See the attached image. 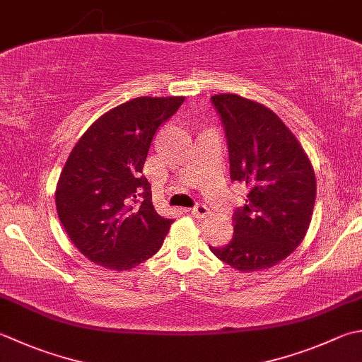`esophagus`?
<instances>
[{
    "instance_id": "34e87169",
    "label": "esophagus",
    "mask_w": 362,
    "mask_h": 362,
    "mask_svg": "<svg viewBox=\"0 0 362 362\" xmlns=\"http://www.w3.org/2000/svg\"><path fill=\"white\" fill-rule=\"evenodd\" d=\"M189 211H191V215H193L194 218H199V219L207 218L210 215V210H209V207L205 204H196L194 207L191 209Z\"/></svg>"
}]
</instances>
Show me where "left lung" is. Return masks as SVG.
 I'll return each mask as SVG.
<instances>
[{
  "label": "left lung",
  "mask_w": 362,
  "mask_h": 362,
  "mask_svg": "<svg viewBox=\"0 0 362 362\" xmlns=\"http://www.w3.org/2000/svg\"><path fill=\"white\" fill-rule=\"evenodd\" d=\"M228 141L230 180L246 185L233 211V237L210 251L240 272L284 260L306 235L315 204V174L298 139L272 110L235 94L211 97Z\"/></svg>",
  "instance_id": "1"
}]
</instances>
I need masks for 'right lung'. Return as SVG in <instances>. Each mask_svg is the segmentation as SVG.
<instances>
[{
  "mask_svg": "<svg viewBox=\"0 0 362 362\" xmlns=\"http://www.w3.org/2000/svg\"><path fill=\"white\" fill-rule=\"evenodd\" d=\"M183 97H138L98 117L64 166L56 210L83 256L130 270L157 252L173 219L158 215L143 173L157 130Z\"/></svg>",
  "mask_w": 362,
  "mask_h": 362,
  "instance_id": "1",
  "label": "right lung"
}]
</instances>
